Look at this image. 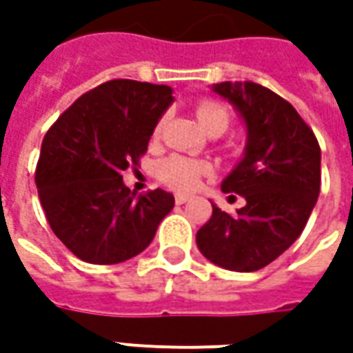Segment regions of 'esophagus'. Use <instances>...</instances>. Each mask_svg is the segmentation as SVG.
I'll use <instances>...</instances> for the list:
<instances>
[{"label": "esophagus", "mask_w": 353, "mask_h": 353, "mask_svg": "<svg viewBox=\"0 0 353 353\" xmlns=\"http://www.w3.org/2000/svg\"><path fill=\"white\" fill-rule=\"evenodd\" d=\"M188 200H190L188 194H176V196H174V202H176V204H186Z\"/></svg>", "instance_id": "1"}]
</instances>
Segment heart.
<instances>
[{"mask_svg":"<svg viewBox=\"0 0 353 353\" xmlns=\"http://www.w3.org/2000/svg\"><path fill=\"white\" fill-rule=\"evenodd\" d=\"M194 114H196L198 123L202 125L204 131L220 129L224 133L230 125V112L224 103L214 102V100H202V102L196 103ZM163 121L165 119H159V123L155 125V137H159V133L163 129ZM212 170H214V167L208 161L190 159V157L183 155H170L157 165V176L167 186L179 190V192H190V190L198 188V184L202 183L204 176L212 174Z\"/></svg>","mask_w":353,"mask_h":353,"instance_id":"obj_1","label":"heart"}]
</instances>
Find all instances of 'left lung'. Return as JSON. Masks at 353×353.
<instances>
[{
  "label": "left lung",
  "mask_w": 353,
  "mask_h": 353,
  "mask_svg": "<svg viewBox=\"0 0 353 353\" xmlns=\"http://www.w3.org/2000/svg\"><path fill=\"white\" fill-rule=\"evenodd\" d=\"M248 125L245 155L222 183L224 192L245 198L236 216L212 204L198 230L206 259L250 273L275 261L303 234L320 192V145L299 112L255 82L214 84Z\"/></svg>",
  "instance_id": "8db88e82"
}]
</instances>
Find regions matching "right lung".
Segmentation results:
<instances>
[{
  "instance_id": "right-lung-1",
  "label": "right lung",
  "mask_w": 353,
  "mask_h": 353,
  "mask_svg": "<svg viewBox=\"0 0 353 353\" xmlns=\"http://www.w3.org/2000/svg\"><path fill=\"white\" fill-rule=\"evenodd\" d=\"M172 90L137 80H110L82 94L47 131L34 170L50 230L78 259L116 265L139 255L155 237L174 196H143L121 172L139 167Z\"/></svg>"
}]
</instances>
